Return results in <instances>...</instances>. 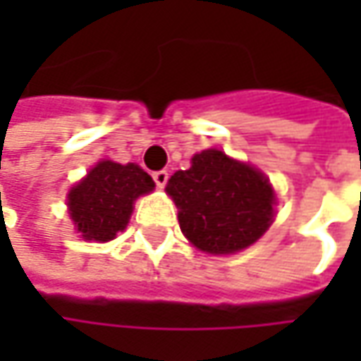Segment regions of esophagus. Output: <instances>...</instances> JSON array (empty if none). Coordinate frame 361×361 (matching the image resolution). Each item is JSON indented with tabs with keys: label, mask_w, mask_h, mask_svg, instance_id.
Segmentation results:
<instances>
[{
	"label": "esophagus",
	"mask_w": 361,
	"mask_h": 361,
	"mask_svg": "<svg viewBox=\"0 0 361 361\" xmlns=\"http://www.w3.org/2000/svg\"><path fill=\"white\" fill-rule=\"evenodd\" d=\"M152 178H154L157 187L162 188L166 185V180H169V173H166V171H157V173L152 174Z\"/></svg>",
	"instance_id": "1"
}]
</instances>
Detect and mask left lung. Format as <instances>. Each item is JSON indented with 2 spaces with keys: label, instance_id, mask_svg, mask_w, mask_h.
<instances>
[{
  "label": "left lung",
  "instance_id": "8db88e82",
  "mask_svg": "<svg viewBox=\"0 0 361 361\" xmlns=\"http://www.w3.org/2000/svg\"><path fill=\"white\" fill-rule=\"evenodd\" d=\"M166 192L178 209L183 235L211 255L247 249L263 237L275 216L269 178L216 148L195 154L188 171H176Z\"/></svg>",
  "mask_w": 361,
  "mask_h": 361
}]
</instances>
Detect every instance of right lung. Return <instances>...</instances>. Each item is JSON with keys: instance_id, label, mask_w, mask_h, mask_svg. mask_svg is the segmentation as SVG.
Instances as JSON below:
<instances>
[{"instance_id": "obj_1", "label": "right lung", "mask_w": 361, "mask_h": 361, "mask_svg": "<svg viewBox=\"0 0 361 361\" xmlns=\"http://www.w3.org/2000/svg\"><path fill=\"white\" fill-rule=\"evenodd\" d=\"M154 180L138 164L100 160L68 192V213L84 241H112L126 229L134 201L148 195Z\"/></svg>"}]
</instances>
